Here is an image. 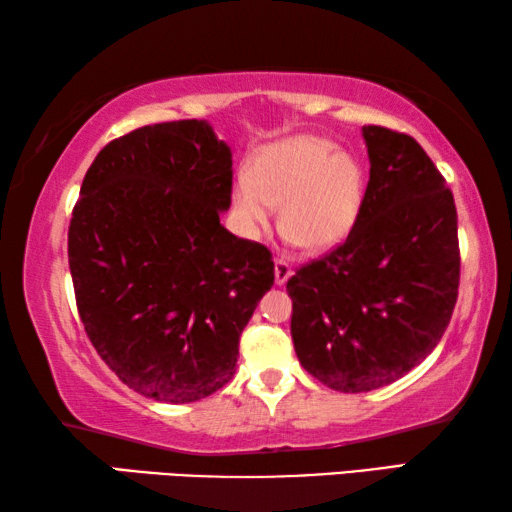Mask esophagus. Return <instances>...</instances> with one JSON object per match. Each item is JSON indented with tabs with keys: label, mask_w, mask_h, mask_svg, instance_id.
Wrapping results in <instances>:
<instances>
[{
	"label": "esophagus",
	"mask_w": 512,
	"mask_h": 512,
	"mask_svg": "<svg viewBox=\"0 0 512 512\" xmlns=\"http://www.w3.org/2000/svg\"><path fill=\"white\" fill-rule=\"evenodd\" d=\"M289 277H291V266L287 259H275V284L277 287L287 284Z\"/></svg>",
	"instance_id": "1"
}]
</instances>
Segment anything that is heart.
Segmentation results:
<instances>
[{
	"label": "heart",
	"instance_id": "1",
	"mask_svg": "<svg viewBox=\"0 0 512 512\" xmlns=\"http://www.w3.org/2000/svg\"><path fill=\"white\" fill-rule=\"evenodd\" d=\"M363 203V171L332 140L314 135L284 137L259 149L253 167L232 180V207L246 232L273 221L293 244L325 250L341 244Z\"/></svg>",
	"mask_w": 512,
	"mask_h": 512
}]
</instances>
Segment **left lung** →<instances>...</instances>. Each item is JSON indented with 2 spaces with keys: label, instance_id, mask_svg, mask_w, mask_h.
Segmentation results:
<instances>
[{
  "label": "left lung",
  "instance_id": "obj_1",
  "mask_svg": "<svg viewBox=\"0 0 512 512\" xmlns=\"http://www.w3.org/2000/svg\"><path fill=\"white\" fill-rule=\"evenodd\" d=\"M370 180L348 239L287 282L291 336L309 375L366 393L429 357L461 277L454 196L413 137L363 126Z\"/></svg>",
  "mask_w": 512,
  "mask_h": 512
}]
</instances>
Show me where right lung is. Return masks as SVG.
Wrapping results in <instances>:
<instances>
[{"mask_svg": "<svg viewBox=\"0 0 512 512\" xmlns=\"http://www.w3.org/2000/svg\"><path fill=\"white\" fill-rule=\"evenodd\" d=\"M230 192L232 151L205 119L112 140L83 178L67 239L76 305L99 357L151 400L228 384L273 287L268 248L221 225Z\"/></svg>", "mask_w": 512, "mask_h": 512, "instance_id": "right-lung-1", "label": "right lung"}]
</instances>
